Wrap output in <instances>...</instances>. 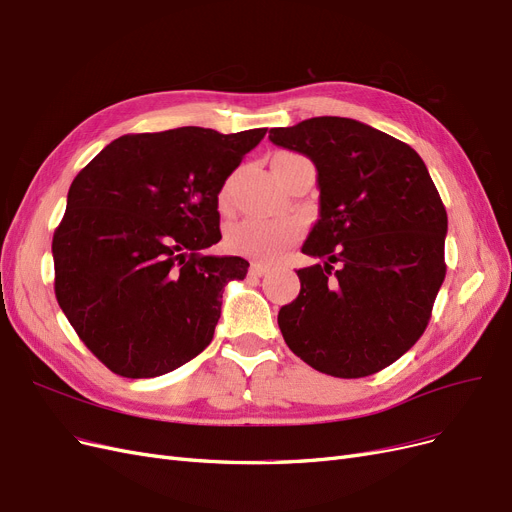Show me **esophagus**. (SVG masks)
<instances>
[{"mask_svg": "<svg viewBox=\"0 0 512 512\" xmlns=\"http://www.w3.org/2000/svg\"><path fill=\"white\" fill-rule=\"evenodd\" d=\"M253 276H266L270 272V266L268 263H261V261H255L251 263V270H249Z\"/></svg>", "mask_w": 512, "mask_h": 512, "instance_id": "34e87169", "label": "esophagus"}]
</instances>
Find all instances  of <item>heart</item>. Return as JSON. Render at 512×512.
Here are the masks:
<instances>
[{"label":"heart","instance_id":"b5f03b06","mask_svg":"<svg viewBox=\"0 0 512 512\" xmlns=\"http://www.w3.org/2000/svg\"><path fill=\"white\" fill-rule=\"evenodd\" d=\"M219 204H230V183L219 192ZM299 230L291 221H268L259 217H246L227 227V249L242 257L259 261H274L297 240Z\"/></svg>","mask_w":512,"mask_h":512}]
</instances>
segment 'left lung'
Segmentation results:
<instances>
[{
  "label": "left lung",
  "instance_id": "1",
  "mask_svg": "<svg viewBox=\"0 0 512 512\" xmlns=\"http://www.w3.org/2000/svg\"><path fill=\"white\" fill-rule=\"evenodd\" d=\"M270 141L308 156L318 221L301 253V291L278 312L287 346L320 373L365 377L426 331L445 280L447 213L424 160L407 143L337 116L272 128Z\"/></svg>",
  "mask_w": 512,
  "mask_h": 512
}]
</instances>
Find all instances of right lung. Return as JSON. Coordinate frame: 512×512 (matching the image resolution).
<instances>
[{"label":"right lung","instance_id":"1","mask_svg":"<svg viewBox=\"0 0 512 512\" xmlns=\"http://www.w3.org/2000/svg\"><path fill=\"white\" fill-rule=\"evenodd\" d=\"M263 137L200 126L124 135L73 179L52 238L54 293L109 371L164 375L211 344L223 287L249 270L204 253L221 240L217 196Z\"/></svg>","mask_w":512,"mask_h":512}]
</instances>
